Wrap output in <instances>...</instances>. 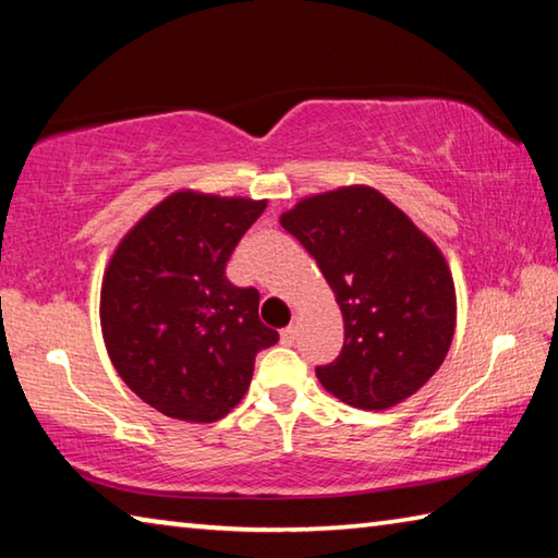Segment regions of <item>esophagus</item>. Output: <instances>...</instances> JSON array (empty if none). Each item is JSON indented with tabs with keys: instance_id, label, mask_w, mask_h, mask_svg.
I'll list each match as a JSON object with an SVG mask.
<instances>
[{
	"instance_id": "obj_1",
	"label": "esophagus",
	"mask_w": 558,
	"mask_h": 558,
	"mask_svg": "<svg viewBox=\"0 0 558 558\" xmlns=\"http://www.w3.org/2000/svg\"><path fill=\"white\" fill-rule=\"evenodd\" d=\"M295 339H298V327L295 325H288L286 329H280V342L282 344H295Z\"/></svg>"
}]
</instances>
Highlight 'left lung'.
<instances>
[{
    "label": "left lung",
    "mask_w": 558,
    "mask_h": 558,
    "mask_svg": "<svg viewBox=\"0 0 558 558\" xmlns=\"http://www.w3.org/2000/svg\"><path fill=\"white\" fill-rule=\"evenodd\" d=\"M280 226L305 245L332 288L344 347L317 366L325 389L354 409L386 411L426 384L456 335V282L442 251L379 189L302 196Z\"/></svg>",
    "instance_id": "obj_1"
}]
</instances>
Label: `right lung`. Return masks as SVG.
<instances>
[{
    "label": "right lung",
    "mask_w": 558,
    "mask_h": 558,
    "mask_svg": "<svg viewBox=\"0 0 558 558\" xmlns=\"http://www.w3.org/2000/svg\"><path fill=\"white\" fill-rule=\"evenodd\" d=\"M266 206L179 189L112 251L100 286L102 342L120 379L169 418H223L248 391L256 354L278 342L258 317V290L226 278Z\"/></svg>",
    "instance_id": "right-lung-1"
}]
</instances>
